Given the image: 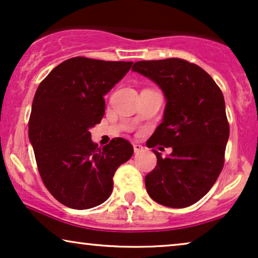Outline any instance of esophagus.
<instances>
[{
	"mask_svg": "<svg viewBox=\"0 0 258 258\" xmlns=\"http://www.w3.org/2000/svg\"><path fill=\"white\" fill-rule=\"evenodd\" d=\"M133 150H135V153H139L143 151V146L139 144H133Z\"/></svg>",
	"mask_w": 258,
	"mask_h": 258,
	"instance_id": "obj_1",
	"label": "esophagus"
}]
</instances>
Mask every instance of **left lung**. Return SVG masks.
Masks as SVG:
<instances>
[{"instance_id": "8db88e82", "label": "left lung", "mask_w": 258, "mask_h": 258, "mask_svg": "<svg viewBox=\"0 0 258 258\" xmlns=\"http://www.w3.org/2000/svg\"><path fill=\"white\" fill-rule=\"evenodd\" d=\"M132 71L156 82L166 99L163 121L146 145L172 152L163 158L152 150L157 165L145 177L147 194L164 207H190L208 194L224 165L230 128L222 91L203 68L177 57L138 61Z\"/></svg>"}]
</instances>
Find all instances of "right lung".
<instances>
[{"label":"right lung","mask_w":258,"mask_h":258,"mask_svg":"<svg viewBox=\"0 0 258 258\" xmlns=\"http://www.w3.org/2000/svg\"><path fill=\"white\" fill-rule=\"evenodd\" d=\"M133 62L77 56L56 66L36 89L28 133L40 176L55 199L85 210L112 194L113 176L133 154L126 139L99 149L91 139L105 114L104 95Z\"/></svg>","instance_id":"1"}]
</instances>
